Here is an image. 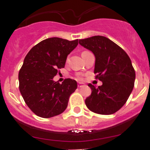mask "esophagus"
<instances>
[{"mask_svg": "<svg viewBox=\"0 0 150 150\" xmlns=\"http://www.w3.org/2000/svg\"><path fill=\"white\" fill-rule=\"evenodd\" d=\"M82 86H83V84H82V83H78V88H81V87H82Z\"/></svg>", "mask_w": 150, "mask_h": 150, "instance_id": "esophagus-1", "label": "esophagus"}]
</instances>
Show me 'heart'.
Returning <instances> with one entry per match:
<instances>
[{
  "mask_svg": "<svg viewBox=\"0 0 150 150\" xmlns=\"http://www.w3.org/2000/svg\"><path fill=\"white\" fill-rule=\"evenodd\" d=\"M84 52V51H83ZM78 79H79V80H82V78H81V76H78Z\"/></svg>",
  "mask_w": 150,
  "mask_h": 150,
  "instance_id": "b5f03b06",
  "label": "heart"
}]
</instances>
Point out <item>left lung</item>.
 <instances>
[{
  "mask_svg": "<svg viewBox=\"0 0 150 150\" xmlns=\"http://www.w3.org/2000/svg\"><path fill=\"white\" fill-rule=\"evenodd\" d=\"M79 44L94 53L95 78L103 82L98 88L88 83L91 94L85 100L87 108L96 114H114L125 104L134 87L136 72L130 57L103 36L80 40Z\"/></svg>",
  "mask_w": 150,
  "mask_h": 150,
  "instance_id": "left-lung-1",
  "label": "left lung"
}]
</instances>
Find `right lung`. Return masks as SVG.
<instances>
[{
  "label": "right lung",
  "mask_w": 150,
  "mask_h": 150,
  "mask_svg": "<svg viewBox=\"0 0 150 150\" xmlns=\"http://www.w3.org/2000/svg\"><path fill=\"white\" fill-rule=\"evenodd\" d=\"M78 44V40L52 37L36 45L26 55L19 72V88L25 103L38 117L50 118L67 107L77 82L67 78L60 84L53 78L64 67L67 57Z\"/></svg>",
  "instance_id": "obj_1"
}]
</instances>
